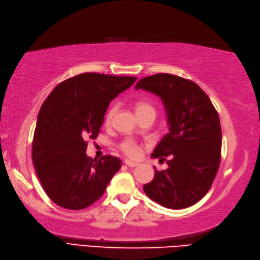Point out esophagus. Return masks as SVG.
Returning a JSON list of instances; mask_svg holds the SVG:
<instances>
[{
	"instance_id": "obj_1",
	"label": "esophagus",
	"mask_w": 260,
	"mask_h": 260,
	"mask_svg": "<svg viewBox=\"0 0 260 260\" xmlns=\"http://www.w3.org/2000/svg\"><path fill=\"white\" fill-rule=\"evenodd\" d=\"M124 164L128 167H131V168H135V167L138 166L137 162H132V161H130V160H124Z\"/></svg>"
}]
</instances>
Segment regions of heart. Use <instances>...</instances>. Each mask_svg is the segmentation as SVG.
Wrapping results in <instances>:
<instances>
[{"instance_id":"b5f03b06","label":"heart","mask_w":260,"mask_h":260,"mask_svg":"<svg viewBox=\"0 0 260 260\" xmlns=\"http://www.w3.org/2000/svg\"><path fill=\"white\" fill-rule=\"evenodd\" d=\"M115 111H117V108H115L114 106L109 109L107 114H106V122L107 123H110L111 122L112 119H113V115L115 114ZM146 112H152V113L155 114V109L151 105H149V103H147V102H142V101L141 102H138L137 105H136V113H137V115L138 114H141V113H146ZM120 148L130 158H137L138 155H139V153H140L139 146H138L134 140H130V139L124 140L122 143H121Z\"/></svg>"}]
</instances>
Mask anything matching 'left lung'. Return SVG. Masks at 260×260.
I'll return each mask as SVG.
<instances>
[{"mask_svg": "<svg viewBox=\"0 0 260 260\" xmlns=\"http://www.w3.org/2000/svg\"><path fill=\"white\" fill-rule=\"evenodd\" d=\"M136 89L157 94L166 108L169 134L154 148L152 158L167 161L143 186L146 194L169 209L197 204L208 192L220 164L221 126L215 107L198 84L168 73L141 79Z\"/></svg>", "mask_w": 260, "mask_h": 260, "instance_id": "left-lung-1", "label": "left lung"}]
</instances>
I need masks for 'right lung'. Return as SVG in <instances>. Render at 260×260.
<instances>
[{"label":"right lung","mask_w":260,"mask_h":260,"mask_svg":"<svg viewBox=\"0 0 260 260\" xmlns=\"http://www.w3.org/2000/svg\"><path fill=\"white\" fill-rule=\"evenodd\" d=\"M136 77L82 73L57 84L40 109L32 160L44 191L57 206L80 210L105 193L121 160L85 153L95 139L110 102L135 83Z\"/></svg>","instance_id":"obj_1"}]
</instances>
